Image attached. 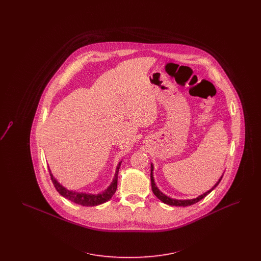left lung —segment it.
Segmentation results:
<instances>
[{
  "label": "left lung",
  "instance_id": "obj_1",
  "mask_svg": "<svg viewBox=\"0 0 261 261\" xmlns=\"http://www.w3.org/2000/svg\"><path fill=\"white\" fill-rule=\"evenodd\" d=\"M152 170H153V166L151 165V167H150V181H151V190H152L153 194L155 195V197H156L158 199H161V200L163 201L164 203L169 204V205H175V206H188V205H192V204H194V203H197V202L199 201L200 199L205 198V197L211 193L212 190H214V188H215V187L218 186V184L220 183V181H221V179H222V177H221V178L219 179V181H218L214 186L212 187L210 191H207V192H206V193H204L203 195L199 196V197H198L197 199H184V200H180V199H170V198H168L167 196H165V195H163V194H162V192L158 189V187L155 186V184H154L153 175H152Z\"/></svg>",
  "mask_w": 261,
  "mask_h": 261
}]
</instances>
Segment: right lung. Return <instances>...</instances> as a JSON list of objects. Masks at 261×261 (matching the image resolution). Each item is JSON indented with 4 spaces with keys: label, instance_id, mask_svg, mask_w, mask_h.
<instances>
[{
    "label": "right lung",
    "instance_id": "obj_1",
    "mask_svg": "<svg viewBox=\"0 0 261 261\" xmlns=\"http://www.w3.org/2000/svg\"><path fill=\"white\" fill-rule=\"evenodd\" d=\"M120 164H121V162H119V164L116 168L115 176H114V179H113L111 186L109 187L103 193L98 194V195H90V194H86V193H78V192L66 190L64 187H62L55 179L53 174L50 173V169H49V172H50V179H51V182H53L54 186L56 188V190L62 195V197L73 201L77 204L83 205V206H95V205L103 203L107 200L112 199V196L114 195V193L117 189V175H118V171H119V168H120Z\"/></svg>",
    "mask_w": 261,
    "mask_h": 261
}]
</instances>
